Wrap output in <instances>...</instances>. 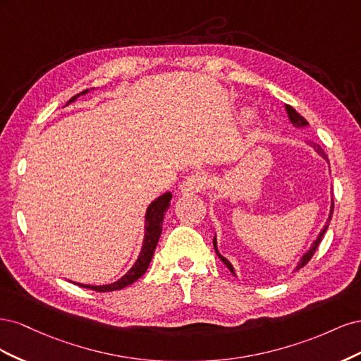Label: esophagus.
Returning a JSON list of instances; mask_svg holds the SVG:
<instances>
[{
  "instance_id": "1",
  "label": "esophagus",
  "mask_w": 361,
  "mask_h": 361,
  "mask_svg": "<svg viewBox=\"0 0 361 361\" xmlns=\"http://www.w3.org/2000/svg\"><path fill=\"white\" fill-rule=\"evenodd\" d=\"M209 187V179H207V174L197 171L192 173L191 176L185 179V182L180 185L182 192H200Z\"/></svg>"
}]
</instances>
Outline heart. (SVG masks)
Masks as SVG:
<instances>
[{
    "label": "heart",
    "mask_w": 361,
    "mask_h": 361,
    "mask_svg": "<svg viewBox=\"0 0 361 361\" xmlns=\"http://www.w3.org/2000/svg\"><path fill=\"white\" fill-rule=\"evenodd\" d=\"M250 114H243V117H241V120H243V122H248V120H250Z\"/></svg>",
    "instance_id": "b5f03b06"
}]
</instances>
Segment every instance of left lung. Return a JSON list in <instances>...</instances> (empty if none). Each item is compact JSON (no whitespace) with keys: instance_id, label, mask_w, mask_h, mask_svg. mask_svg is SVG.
Instances as JSON below:
<instances>
[{"instance_id":"8db88e82","label":"left lung","mask_w":361,"mask_h":361,"mask_svg":"<svg viewBox=\"0 0 361 361\" xmlns=\"http://www.w3.org/2000/svg\"><path fill=\"white\" fill-rule=\"evenodd\" d=\"M285 108H286V113H288V117H289V120H290V123H292L295 128H304V126H307V125H309L307 120H305L302 116H300L297 111H295L290 105H285ZM309 145H310V147H313V150L316 152V154H318L319 157H322L325 161H329V158H326V155L324 154V150L321 149V146H319V145H316V143H309ZM333 209H334V203H333V199H331L330 214H329V218H326V221H325V224H324V227H322V231L319 232V235H318V236H316V239H314V241L312 243L310 248H309L307 251H305V253L301 256V259H300V262H298V265L295 267V271L300 269V268H302V267H304L305 264H307V262L312 259L313 253H314L316 248H318V245H319V243H321V239H322L324 233L326 232V228H329V226H330V220H331V216H333ZM214 248H215V253H216V256L221 259L223 264H224L228 269H231L232 274L236 277V272H235L233 265H232L231 262H228V260H227V259L220 253V251H218V247H216V236H214Z\"/></svg>"}]
</instances>
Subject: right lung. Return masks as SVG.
<instances>
[{"label":"right lung","mask_w":361,"mask_h":361,"mask_svg":"<svg viewBox=\"0 0 361 361\" xmlns=\"http://www.w3.org/2000/svg\"><path fill=\"white\" fill-rule=\"evenodd\" d=\"M89 90H84L80 94L73 96L72 99L68 102V105L71 102H75L76 97H80L82 94H87ZM170 200H171V192L167 191L161 194L159 197H157L154 202H152L147 209H146V215H145V238H143V245H141L140 250V255L137 257V260L134 262V265L129 268V271L126 272L125 276L120 277L118 280L113 281V283H108V285H82V283H76L78 286L82 288H89L92 290L96 292H110V290H118V289H123L129 285H133L134 281H137L141 276L145 274L147 271L149 265H150V260L154 257L155 253V248L157 244L159 241V236L162 232V221H164V214L167 212V209L170 207Z\"/></svg>","instance_id":"right-lung-1"}]
</instances>
